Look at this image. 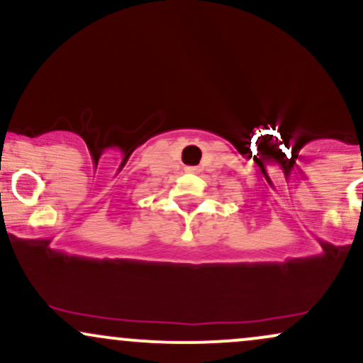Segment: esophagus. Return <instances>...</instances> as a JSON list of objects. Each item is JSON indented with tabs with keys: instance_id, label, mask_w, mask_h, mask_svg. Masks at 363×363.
<instances>
[{
	"instance_id": "esophagus-1",
	"label": "esophagus",
	"mask_w": 363,
	"mask_h": 363,
	"mask_svg": "<svg viewBox=\"0 0 363 363\" xmlns=\"http://www.w3.org/2000/svg\"><path fill=\"white\" fill-rule=\"evenodd\" d=\"M186 170H187V172H196V170H198V169H196V167H187Z\"/></svg>"
}]
</instances>
